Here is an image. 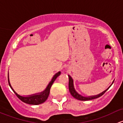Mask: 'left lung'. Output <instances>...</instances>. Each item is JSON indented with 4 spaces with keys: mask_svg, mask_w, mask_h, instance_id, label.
<instances>
[{
    "mask_svg": "<svg viewBox=\"0 0 123 123\" xmlns=\"http://www.w3.org/2000/svg\"><path fill=\"white\" fill-rule=\"evenodd\" d=\"M69 77V83H68V87H69V92H70L71 95L74 98L77 99L78 100H92L94 99H96L100 97V96H102L104 93L106 92V90L108 89H106V90H105L104 92H103L102 93L99 94L98 95H96V96H89V97H84V96H81V95H79L75 90L74 89V86H73V79L71 77L70 75H68Z\"/></svg>",
    "mask_w": 123,
    "mask_h": 123,
    "instance_id": "obj_1",
    "label": "left lung"
}]
</instances>
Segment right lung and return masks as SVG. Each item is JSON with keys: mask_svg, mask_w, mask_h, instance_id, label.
Wrapping results in <instances>:
<instances>
[{"mask_svg": "<svg viewBox=\"0 0 123 123\" xmlns=\"http://www.w3.org/2000/svg\"><path fill=\"white\" fill-rule=\"evenodd\" d=\"M61 74V72H58V73L55 74L54 75V77H53L52 81L49 83V84L48 85V87H46V89H45L44 91H43V92L37 94V95H31V96H26V97H24V96H21L20 95H18L14 91L13 89H12V86H11V84L9 83V77H8V83L9 86L11 87V88L12 89V90H13V92L15 93V95H17V97L21 101H23V102L26 103V104H30V105H39V104H42V103L44 102L47 99H48V96H49V93H50V87H51L52 85L54 83V81L56 80L57 77L59 76Z\"/></svg>", "mask_w": 123, "mask_h": 123, "instance_id": "1", "label": "right lung"}]
</instances>
